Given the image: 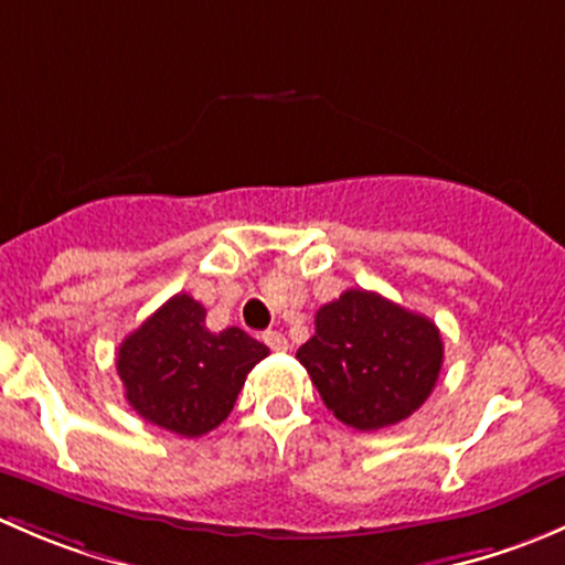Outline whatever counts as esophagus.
Instances as JSON below:
<instances>
[{
  "label": "esophagus",
  "mask_w": 565,
  "mask_h": 565,
  "mask_svg": "<svg viewBox=\"0 0 565 565\" xmlns=\"http://www.w3.org/2000/svg\"><path fill=\"white\" fill-rule=\"evenodd\" d=\"M262 341H265L267 347H270L273 352H284L287 350V339H284L281 333H278V330H267V333H262Z\"/></svg>",
  "instance_id": "obj_1"
}]
</instances>
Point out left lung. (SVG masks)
I'll list each match as a JSON object with an SVG mask.
<instances>
[{
	"label": "left lung",
	"instance_id": "1",
	"mask_svg": "<svg viewBox=\"0 0 565 565\" xmlns=\"http://www.w3.org/2000/svg\"><path fill=\"white\" fill-rule=\"evenodd\" d=\"M315 324L295 358L341 424L385 429L409 418L435 391L443 339L429 317L377 292L347 289L317 311Z\"/></svg>",
	"mask_w": 565,
	"mask_h": 565
}]
</instances>
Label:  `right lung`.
<instances>
[{"mask_svg":"<svg viewBox=\"0 0 565 565\" xmlns=\"http://www.w3.org/2000/svg\"><path fill=\"white\" fill-rule=\"evenodd\" d=\"M204 315L191 295H174L117 350L130 407L180 437H202L226 420L248 372L270 352L241 328L213 333Z\"/></svg>","mask_w":565,"mask_h":565,"instance_id":"add662e5","label":"right lung"}]
</instances>
